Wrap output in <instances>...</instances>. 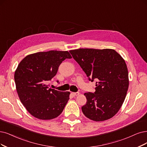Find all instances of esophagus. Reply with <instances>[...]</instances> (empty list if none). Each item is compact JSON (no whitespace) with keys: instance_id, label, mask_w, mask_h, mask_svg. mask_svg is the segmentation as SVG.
<instances>
[{"instance_id":"esophagus-1","label":"esophagus","mask_w":147,"mask_h":147,"mask_svg":"<svg viewBox=\"0 0 147 147\" xmlns=\"http://www.w3.org/2000/svg\"><path fill=\"white\" fill-rule=\"evenodd\" d=\"M72 94L74 96H78L79 94V92H75V93H72Z\"/></svg>"}]
</instances>
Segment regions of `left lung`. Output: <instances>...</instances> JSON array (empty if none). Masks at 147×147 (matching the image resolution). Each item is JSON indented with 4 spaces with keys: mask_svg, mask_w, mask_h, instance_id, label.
<instances>
[{
    "mask_svg": "<svg viewBox=\"0 0 147 147\" xmlns=\"http://www.w3.org/2000/svg\"><path fill=\"white\" fill-rule=\"evenodd\" d=\"M73 59L88 80H96L95 92L85 93L84 115L94 121H104L115 116L122 105L129 85L125 62L112 49L80 48L70 50Z\"/></svg>",
    "mask_w": 147,
    "mask_h": 147,
    "instance_id": "left-lung-1",
    "label": "left lung"
}]
</instances>
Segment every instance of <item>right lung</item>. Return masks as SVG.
Segmentation results:
<instances>
[{"instance_id":"right-lung-1","label":"right lung","mask_w":147,"mask_h":147,"mask_svg":"<svg viewBox=\"0 0 147 147\" xmlns=\"http://www.w3.org/2000/svg\"><path fill=\"white\" fill-rule=\"evenodd\" d=\"M71 58L67 51L51 50L30 54L19 63L14 73L16 90L32 116L50 120L62 113L70 93L50 88L47 84L55 76L64 60Z\"/></svg>"}]
</instances>
